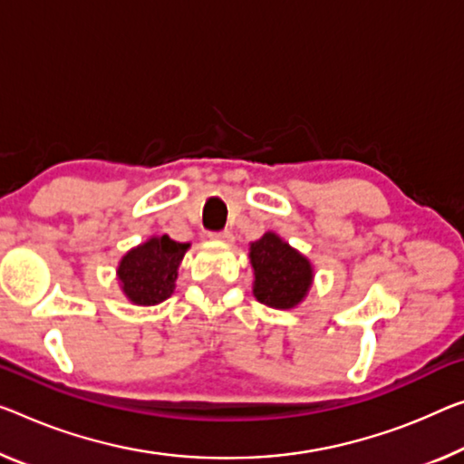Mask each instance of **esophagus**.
<instances>
[{"instance_id": "1", "label": "esophagus", "mask_w": 464, "mask_h": 464, "mask_svg": "<svg viewBox=\"0 0 464 464\" xmlns=\"http://www.w3.org/2000/svg\"><path fill=\"white\" fill-rule=\"evenodd\" d=\"M209 238L211 240H218V242H232L234 240V234L230 230H219V232H211Z\"/></svg>"}]
</instances>
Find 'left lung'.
Listing matches in <instances>:
<instances>
[{"instance_id": "1", "label": "left lung", "mask_w": 464, "mask_h": 464, "mask_svg": "<svg viewBox=\"0 0 464 464\" xmlns=\"http://www.w3.org/2000/svg\"><path fill=\"white\" fill-rule=\"evenodd\" d=\"M255 282L253 295L272 309H295L313 284L309 259L284 242L277 234L266 232L248 248Z\"/></svg>"}]
</instances>
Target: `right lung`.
I'll return each instance as SVG.
<instances>
[{
    "mask_svg": "<svg viewBox=\"0 0 464 464\" xmlns=\"http://www.w3.org/2000/svg\"><path fill=\"white\" fill-rule=\"evenodd\" d=\"M188 246V242H176L163 234L130 248L118 266V280L128 301L151 306L172 296L178 267Z\"/></svg>",
    "mask_w": 464,
    "mask_h": 464,
    "instance_id": "right-lung-1",
    "label": "right lung"
}]
</instances>
